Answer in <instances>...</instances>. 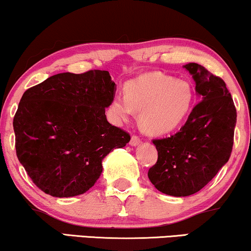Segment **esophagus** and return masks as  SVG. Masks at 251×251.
I'll return each instance as SVG.
<instances>
[{"label": "esophagus", "mask_w": 251, "mask_h": 251, "mask_svg": "<svg viewBox=\"0 0 251 251\" xmlns=\"http://www.w3.org/2000/svg\"><path fill=\"white\" fill-rule=\"evenodd\" d=\"M141 143V140H140V137L139 136H136V135H133L132 137H130V142H129V144L132 147H136V146H139V144Z\"/></svg>", "instance_id": "obj_1"}]
</instances>
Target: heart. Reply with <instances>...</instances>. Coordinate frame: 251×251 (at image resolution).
<instances>
[{
	"label": "heart",
	"instance_id": "1",
	"mask_svg": "<svg viewBox=\"0 0 251 251\" xmlns=\"http://www.w3.org/2000/svg\"><path fill=\"white\" fill-rule=\"evenodd\" d=\"M193 104V90L185 80H176L160 73H150L130 80L126 94L116 93L111 116L126 122L134 110L141 112L140 125L148 134H166L181 126Z\"/></svg>",
	"mask_w": 251,
	"mask_h": 251
}]
</instances>
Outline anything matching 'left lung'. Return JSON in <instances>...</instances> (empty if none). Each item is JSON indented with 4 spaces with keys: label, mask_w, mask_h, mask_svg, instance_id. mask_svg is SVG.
Returning <instances> with one entry per match:
<instances>
[{
    "label": "left lung",
    "mask_w": 251,
    "mask_h": 251,
    "mask_svg": "<svg viewBox=\"0 0 251 251\" xmlns=\"http://www.w3.org/2000/svg\"><path fill=\"white\" fill-rule=\"evenodd\" d=\"M184 68L195 79L200 101L177 133L152 141L158 160L148 172L157 190L174 197L195 195L226 164L236 123L224 80L195 62Z\"/></svg>",
    "instance_id": "8db88e82"
}]
</instances>
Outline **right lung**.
<instances>
[{
    "mask_svg": "<svg viewBox=\"0 0 251 251\" xmlns=\"http://www.w3.org/2000/svg\"><path fill=\"white\" fill-rule=\"evenodd\" d=\"M115 92L107 70L56 74L25 92L13 118L16 151L38 189L83 195L100 177L103 158L129 142L105 117Z\"/></svg>",
    "mask_w": 251,
    "mask_h": 251,
    "instance_id": "right-lung-1",
    "label": "right lung"
}]
</instances>
